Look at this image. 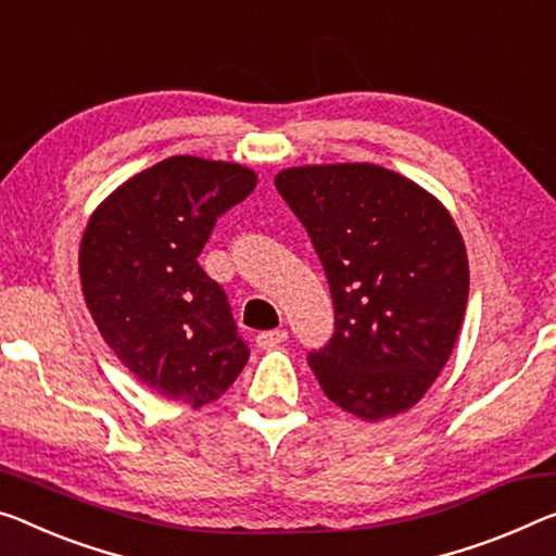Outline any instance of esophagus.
Listing matches in <instances>:
<instances>
[{"instance_id":"34e87169","label":"esophagus","mask_w":556,"mask_h":556,"mask_svg":"<svg viewBox=\"0 0 556 556\" xmlns=\"http://www.w3.org/2000/svg\"><path fill=\"white\" fill-rule=\"evenodd\" d=\"M286 338H288V330H263V332H258V338H255V343H258V348H263V350H268V348H276V345H280V343H286Z\"/></svg>"}]
</instances>
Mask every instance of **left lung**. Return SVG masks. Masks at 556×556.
Instances as JSON below:
<instances>
[{
	"label": "left lung",
	"mask_w": 556,
	"mask_h": 556,
	"mask_svg": "<svg viewBox=\"0 0 556 556\" xmlns=\"http://www.w3.org/2000/svg\"><path fill=\"white\" fill-rule=\"evenodd\" d=\"M276 189L326 270L336 330L307 353L323 392L363 420L432 386L465 318L463 236L438 199L372 164L286 168Z\"/></svg>",
	"instance_id": "left-lung-1"
}]
</instances>
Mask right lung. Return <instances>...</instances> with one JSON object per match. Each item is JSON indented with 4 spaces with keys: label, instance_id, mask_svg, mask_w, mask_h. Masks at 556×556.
<instances>
[{
    "label": "right lung",
    "instance_id": "add662e5",
    "mask_svg": "<svg viewBox=\"0 0 556 556\" xmlns=\"http://www.w3.org/2000/svg\"><path fill=\"white\" fill-rule=\"evenodd\" d=\"M255 181L238 164L174 156L118 186L84 230L79 273L91 318L161 397L213 403L249 363L226 290L199 255Z\"/></svg>",
    "mask_w": 556,
    "mask_h": 556
}]
</instances>
